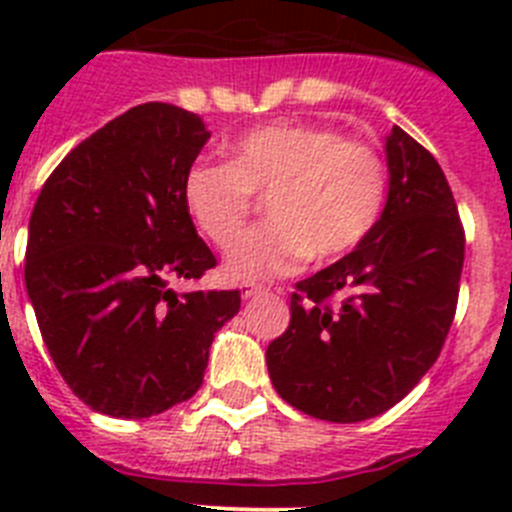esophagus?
Segmentation results:
<instances>
[{"label":"esophagus","mask_w":512,"mask_h":512,"mask_svg":"<svg viewBox=\"0 0 512 512\" xmlns=\"http://www.w3.org/2000/svg\"><path fill=\"white\" fill-rule=\"evenodd\" d=\"M261 292H264V287H259V284H243V287H241L243 300H251V297L261 295Z\"/></svg>","instance_id":"esophagus-1"}]
</instances>
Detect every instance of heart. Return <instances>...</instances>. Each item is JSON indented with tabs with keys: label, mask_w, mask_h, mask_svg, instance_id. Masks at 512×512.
<instances>
[{
	"label": "heart",
	"mask_w": 512,
	"mask_h": 512,
	"mask_svg": "<svg viewBox=\"0 0 512 512\" xmlns=\"http://www.w3.org/2000/svg\"><path fill=\"white\" fill-rule=\"evenodd\" d=\"M230 164L194 161L182 200L207 241L241 235L253 194H269V223L248 230L225 256V274L264 282L300 271L312 256L338 259L372 233L387 200V164L364 140L310 122H271L233 140Z\"/></svg>",
	"instance_id": "heart-1"
}]
</instances>
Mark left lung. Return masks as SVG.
<instances>
[{
  "mask_svg": "<svg viewBox=\"0 0 512 512\" xmlns=\"http://www.w3.org/2000/svg\"><path fill=\"white\" fill-rule=\"evenodd\" d=\"M390 187L372 233L297 284L292 320L266 348L274 390L330 420L377 418L423 379L454 320L464 230L436 158L402 128L384 140ZM343 291L347 300H324Z\"/></svg>",
  "mask_w": 512,
  "mask_h": 512,
  "instance_id": "8db88e82",
  "label": "left lung"
}]
</instances>
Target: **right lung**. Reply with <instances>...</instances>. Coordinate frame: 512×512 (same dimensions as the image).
<instances>
[{
    "instance_id": "obj_1",
    "label": "right lung",
    "mask_w": 512,
    "mask_h": 512,
    "mask_svg": "<svg viewBox=\"0 0 512 512\" xmlns=\"http://www.w3.org/2000/svg\"><path fill=\"white\" fill-rule=\"evenodd\" d=\"M207 138L194 112L138 104L63 158L33 207L27 297L61 377L102 415L140 420L189 400L241 310L238 289L169 287L215 266L182 200Z\"/></svg>"
}]
</instances>
